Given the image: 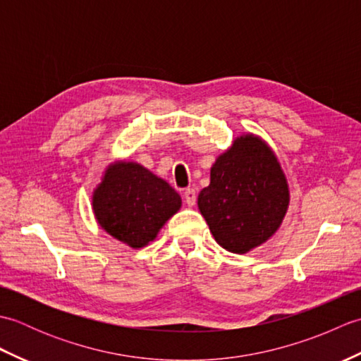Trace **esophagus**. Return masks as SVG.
I'll use <instances>...</instances> for the list:
<instances>
[{
    "label": "esophagus",
    "mask_w": 361,
    "mask_h": 361,
    "mask_svg": "<svg viewBox=\"0 0 361 361\" xmlns=\"http://www.w3.org/2000/svg\"><path fill=\"white\" fill-rule=\"evenodd\" d=\"M183 197H185V202H186V204H188V206H194V204H195V202H197V194H195V190H194V189H190V188L185 189V192H183Z\"/></svg>",
    "instance_id": "34e87169"
}]
</instances>
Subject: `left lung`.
I'll return each mask as SVG.
<instances>
[{"label": "left lung", "instance_id": "1", "mask_svg": "<svg viewBox=\"0 0 361 361\" xmlns=\"http://www.w3.org/2000/svg\"><path fill=\"white\" fill-rule=\"evenodd\" d=\"M290 203L287 178L267 142L242 135L216 159L211 183L198 194V209L214 239L245 255L278 231Z\"/></svg>", "mask_w": 361, "mask_h": 361}]
</instances>
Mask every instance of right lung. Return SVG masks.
<instances>
[{
    "label": "right lung",
    "mask_w": 361,
    "mask_h": 361,
    "mask_svg": "<svg viewBox=\"0 0 361 361\" xmlns=\"http://www.w3.org/2000/svg\"><path fill=\"white\" fill-rule=\"evenodd\" d=\"M181 208V197L163 178L130 161L106 167L93 192L97 224L132 248L155 240L159 229Z\"/></svg>",
    "instance_id": "obj_1"
}]
</instances>
